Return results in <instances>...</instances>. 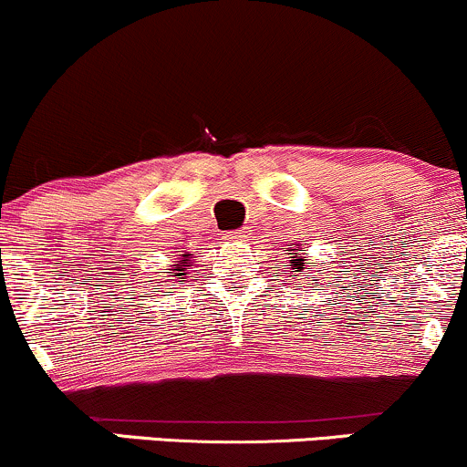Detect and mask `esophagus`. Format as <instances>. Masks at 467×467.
I'll return each instance as SVG.
<instances>
[{
  "label": "esophagus",
  "mask_w": 467,
  "mask_h": 467,
  "mask_svg": "<svg viewBox=\"0 0 467 467\" xmlns=\"http://www.w3.org/2000/svg\"><path fill=\"white\" fill-rule=\"evenodd\" d=\"M226 239L233 241V244H239V241L248 239V230H234V233L226 234Z\"/></svg>",
  "instance_id": "1"
}]
</instances>
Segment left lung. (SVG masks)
Returning <instances> with one entry per match:
<instances>
[{
    "label": "left lung",
    "mask_w": 467,
    "mask_h": 467,
    "mask_svg": "<svg viewBox=\"0 0 467 467\" xmlns=\"http://www.w3.org/2000/svg\"><path fill=\"white\" fill-rule=\"evenodd\" d=\"M287 254H292V256H289V264H292L294 276H296V272H303V275H305V267H307V265H305V264H307V256H301V254H298V250H296V248L289 250ZM307 270H309V267H307ZM316 272H318V275H320V270H316Z\"/></svg>",
    "instance_id": "8db88e82"
}]
</instances>
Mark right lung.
Here are the masks:
<instances>
[{
	"instance_id": "add662e5",
	"label": "right lung",
	"mask_w": 467,
	"mask_h": 467,
	"mask_svg": "<svg viewBox=\"0 0 467 467\" xmlns=\"http://www.w3.org/2000/svg\"><path fill=\"white\" fill-rule=\"evenodd\" d=\"M191 261H192L191 254H182V259L175 261V264H173V272H169V276H173V278H169V281H178V278H184L186 270L191 267Z\"/></svg>"
}]
</instances>
